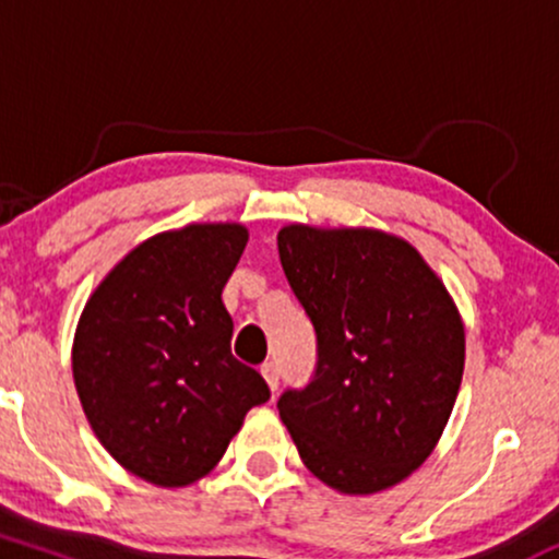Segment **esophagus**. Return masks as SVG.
Wrapping results in <instances>:
<instances>
[{
	"label": "esophagus",
	"instance_id": "obj_1",
	"mask_svg": "<svg viewBox=\"0 0 559 559\" xmlns=\"http://www.w3.org/2000/svg\"><path fill=\"white\" fill-rule=\"evenodd\" d=\"M262 376H265V381H267V386H271V391L278 389V378H281L278 365L265 362V365H262Z\"/></svg>",
	"mask_w": 559,
	"mask_h": 559
}]
</instances>
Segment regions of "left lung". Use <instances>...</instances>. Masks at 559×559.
Wrapping results in <instances>:
<instances>
[{
  "label": "left lung",
  "instance_id": "left-lung-1",
  "mask_svg": "<svg viewBox=\"0 0 559 559\" xmlns=\"http://www.w3.org/2000/svg\"><path fill=\"white\" fill-rule=\"evenodd\" d=\"M281 265L318 338L310 383L278 413L312 476L373 493L426 463L465 368L457 307L418 249L370 228L278 230Z\"/></svg>",
  "mask_w": 559,
  "mask_h": 559
}]
</instances>
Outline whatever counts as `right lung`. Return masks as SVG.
<instances>
[{
	"mask_svg": "<svg viewBox=\"0 0 559 559\" xmlns=\"http://www.w3.org/2000/svg\"><path fill=\"white\" fill-rule=\"evenodd\" d=\"M239 223H194L128 252L96 286L73 338V378L102 447L165 489L221 463L243 415L271 400L230 355L221 294L243 247Z\"/></svg>",
	"mask_w": 559,
	"mask_h": 559,
	"instance_id": "obj_1",
	"label": "right lung"
}]
</instances>
